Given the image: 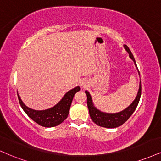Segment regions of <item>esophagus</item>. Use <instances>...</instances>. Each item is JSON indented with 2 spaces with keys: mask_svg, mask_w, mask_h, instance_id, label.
<instances>
[{
  "mask_svg": "<svg viewBox=\"0 0 161 161\" xmlns=\"http://www.w3.org/2000/svg\"><path fill=\"white\" fill-rule=\"evenodd\" d=\"M81 86H82V87H85L87 86V82L86 80H85V79H83V80L81 81Z\"/></svg>",
  "mask_w": 161,
  "mask_h": 161,
  "instance_id": "obj_1",
  "label": "esophagus"
}]
</instances>
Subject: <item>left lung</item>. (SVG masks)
Masks as SVG:
<instances>
[{"label":"left lung","instance_id":"1","mask_svg":"<svg viewBox=\"0 0 161 161\" xmlns=\"http://www.w3.org/2000/svg\"><path fill=\"white\" fill-rule=\"evenodd\" d=\"M124 47H125L126 51L129 53L130 58L135 62L136 68H137L133 54L131 53L129 47L127 45H124ZM85 93L87 95V104L89 110V114H90V117L93 123H95L97 125L102 126V127L114 129V128L119 127V126L123 125L125 122L129 119V118L131 117L132 114L134 113V111H135L136 108H137L138 103H139L140 96H141V82H140L139 90H138L137 95L135 99V100L132 102V103L129 107H127L123 111L118 113L111 114L102 112L93 105L92 98H91V96L88 91H85Z\"/></svg>","mask_w":161,"mask_h":161}]
</instances>
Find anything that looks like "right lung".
I'll return each instance as SVG.
<instances>
[{
	"mask_svg": "<svg viewBox=\"0 0 161 161\" xmlns=\"http://www.w3.org/2000/svg\"><path fill=\"white\" fill-rule=\"evenodd\" d=\"M80 90L79 86H77L72 90L69 91L64 94L63 98L55 106L46 110H33L24 104L18 93V100L22 109L33 121L38 125L44 127L50 128L59 125L68 117L69 111L74 97L77 91ZM18 93V92H17Z\"/></svg>",
	"mask_w": 161,
	"mask_h": 161,
	"instance_id": "1",
	"label": "right lung"
}]
</instances>
